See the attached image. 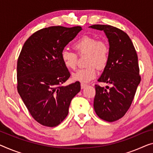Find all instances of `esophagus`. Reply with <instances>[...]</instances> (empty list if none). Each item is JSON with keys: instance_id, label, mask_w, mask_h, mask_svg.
<instances>
[{"instance_id": "34e87169", "label": "esophagus", "mask_w": 153, "mask_h": 153, "mask_svg": "<svg viewBox=\"0 0 153 153\" xmlns=\"http://www.w3.org/2000/svg\"><path fill=\"white\" fill-rule=\"evenodd\" d=\"M80 86H81V88H82V89H83V88H84L86 87V86H87V84H84V83H81Z\"/></svg>"}]
</instances>
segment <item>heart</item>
Wrapping results in <instances>:
<instances>
[{
    "instance_id": "obj_1",
    "label": "heart",
    "mask_w": 153,
    "mask_h": 153,
    "mask_svg": "<svg viewBox=\"0 0 153 153\" xmlns=\"http://www.w3.org/2000/svg\"><path fill=\"white\" fill-rule=\"evenodd\" d=\"M79 56L87 54L86 58V67L78 69L72 74L74 81L88 82L94 79L97 75L96 67L100 69L106 67L109 60V47L104 40H100L91 36H83L73 45ZM60 58L63 65L69 70L76 69L77 56L68 49H64L60 53Z\"/></svg>"
}]
</instances>
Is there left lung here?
<instances>
[{
  "label": "left lung",
  "mask_w": 153,
  "mask_h": 153,
  "mask_svg": "<svg viewBox=\"0 0 153 153\" xmlns=\"http://www.w3.org/2000/svg\"><path fill=\"white\" fill-rule=\"evenodd\" d=\"M90 27L103 30L108 39L109 60L98 82L112 86L107 90L95 84L93 106L100 119L113 122L122 118L128 110L141 81L137 54L124 31L105 25Z\"/></svg>",
  "instance_id": "1"
}]
</instances>
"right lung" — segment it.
<instances>
[{
  "label": "right lung",
  "instance_id": "add662e5",
  "mask_svg": "<svg viewBox=\"0 0 153 153\" xmlns=\"http://www.w3.org/2000/svg\"><path fill=\"white\" fill-rule=\"evenodd\" d=\"M81 30L79 26L41 29L26 40L18 58V92L33 119L45 126L60 124L80 91L79 82L62 86L70 74L60 53Z\"/></svg>",
  "mask_w": 153,
  "mask_h": 153
}]
</instances>
